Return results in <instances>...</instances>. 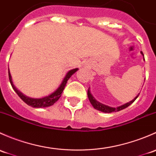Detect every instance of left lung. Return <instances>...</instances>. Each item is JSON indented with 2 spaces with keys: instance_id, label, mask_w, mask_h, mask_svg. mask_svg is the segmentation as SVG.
I'll use <instances>...</instances> for the list:
<instances>
[{
  "instance_id": "1",
  "label": "left lung",
  "mask_w": 156,
  "mask_h": 156,
  "mask_svg": "<svg viewBox=\"0 0 156 156\" xmlns=\"http://www.w3.org/2000/svg\"><path fill=\"white\" fill-rule=\"evenodd\" d=\"M140 53L144 58V53H143V52H140ZM89 89L90 88H89L87 94H88V98H89V100L90 103H91V105L93 106V107H94V109H96L97 110H99V111H101V112H103V113H113V112H118V111H120V110H124V109H126V107H128V106L131 105V104H132V103L137 98V97L139 96V94H140V93H139V94H138L136 96V97L134 98L132 101L126 103V104H122V105L119 106V107H109V106L105 105V104H101V103L98 101L96 100L94 97H93L92 94H91V91H90Z\"/></svg>"
}]
</instances>
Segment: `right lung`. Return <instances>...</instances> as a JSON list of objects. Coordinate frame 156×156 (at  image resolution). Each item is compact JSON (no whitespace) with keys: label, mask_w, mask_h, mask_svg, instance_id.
I'll return each mask as SVG.
<instances>
[{"label":"right lung","mask_w":156,"mask_h":156,"mask_svg":"<svg viewBox=\"0 0 156 156\" xmlns=\"http://www.w3.org/2000/svg\"><path fill=\"white\" fill-rule=\"evenodd\" d=\"M78 70H79L78 68H75V69H72V70H69V71L66 73L65 77H64L62 83L60 84V86H58V88L55 91H53L52 93H51V94H49V95L45 96V97L43 98H33L28 97V96H26L25 94H24L23 93L21 92V91L17 89L15 87V86L13 85L12 76H11L10 72H9V71H8V73H9V82H10V84L11 86H12V89H13L14 91L16 92V94L19 96V98H20L24 102L26 103L28 106H30V107H32L43 108V107H48L53 105L58 100L59 98H60L61 95H62V93L63 92V90L65 89V86H66L67 83V80L71 77L72 75L74 74Z\"/></svg>","instance_id":"right-lung-1"}]
</instances>
